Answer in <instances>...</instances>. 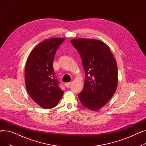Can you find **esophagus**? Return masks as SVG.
Instances as JSON below:
<instances>
[{"label": "esophagus", "mask_w": 146, "mask_h": 146, "mask_svg": "<svg viewBox=\"0 0 146 146\" xmlns=\"http://www.w3.org/2000/svg\"><path fill=\"white\" fill-rule=\"evenodd\" d=\"M72 85V82H68V83H65V86L66 88H69L70 86V85Z\"/></svg>", "instance_id": "obj_1"}]
</instances>
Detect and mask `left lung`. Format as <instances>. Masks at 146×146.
I'll use <instances>...</instances> for the list:
<instances>
[{"label": "left lung", "instance_id": "obj_1", "mask_svg": "<svg viewBox=\"0 0 146 146\" xmlns=\"http://www.w3.org/2000/svg\"><path fill=\"white\" fill-rule=\"evenodd\" d=\"M70 42L77 50L85 71V85L78 95L82 105L98 110L113 96L118 84L115 59L108 46L96 40L78 38Z\"/></svg>", "mask_w": 146, "mask_h": 146}]
</instances>
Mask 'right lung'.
<instances>
[{
  "label": "right lung",
  "mask_w": 146,
  "mask_h": 146,
  "mask_svg": "<svg viewBox=\"0 0 146 146\" xmlns=\"http://www.w3.org/2000/svg\"><path fill=\"white\" fill-rule=\"evenodd\" d=\"M65 39L45 40L29 54L25 69V85L29 96L44 109L56 106L63 95L53 68L56 51Z\"/></svg>",
  "instance_id": "obj_1"
}]
</instances>
